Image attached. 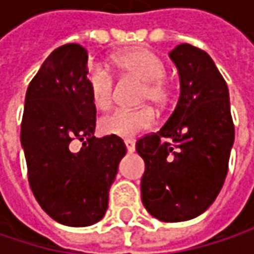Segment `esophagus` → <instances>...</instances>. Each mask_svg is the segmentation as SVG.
<instances>
[{"instance_id":"obj_1","label":"esophagus","mask_w":254,"mask_h":254,"mask_svg":"<svg viewBox=\"0 0 254 254\" xmlns=\"http://www.w3.org/2000/svg\"><path fill=\"white\" fill-rule=\"evenodd\" d=\"M125 145H127V153H132L135 150V141L133 139H125Z\"/></svg>"}]
</instances>
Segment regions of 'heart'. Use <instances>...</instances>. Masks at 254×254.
<instances>
[{
	"instance_id": "1",
	"label": "heart",
	"mask_w": 254,
	"mask_h": 254,
	"mask_svg": "<svg viewBox=\"0 0 254 254\" xmlns=\"http://www.w3.org/2000/svg\"><path fill=\"white\" fill-rule=\"evenodd\" d=\"M112 62L121 72L142 82L141 101H150L156 107H163L169 101L171 86L165 80L166 64L156 53L147 48H133L115 54ZM86 83L94 106L101 112L107 110L113 101V75L101 66H92L88 72ZM153 124L154 113L150 107L133 110L116 109L100 121V127L109 135L132 138L150 129Z\"/></svg>"
}]
</instances>
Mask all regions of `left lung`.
Segmentation results:
<instances>
[{
  "label": "left lung",
  "mask_w": 254,
  "mask_h": 254,
  "mask_svg": "<svg viewBox=\"0 0 254 254\" xmlns=\"http://www.w3.org/2000/svg\"><path fill=\"white\" fill-rule=\"evenodd\" d=\"M169 57L181 79L177 107L160 130L136 141V151L145 163L142 204L163 222H182L218 197L235 132L228 86L210 56L181 44Z\"/></svg>",
  "instance_id": "8db88e82"
}]
</instances>
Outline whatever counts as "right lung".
Instances as JSON below:
<instances>
[{
  "label": "right lung",
  "instance_id": "obj_1",
  "mask_svg": "<svg viewBox=\"0 0 254 254\" xmlns=\"http://www.w3.org/2000/svg\"><path fill=\"white\" fill-rule=\"evenodd\" d=\"M88 53L79 44L54 50L26 92L20 141L30 190L42 210L67 227L98 222L127 153L121 136L95 138ZM82 142L76 152L73 142Z\"/></svg>",
  "mask_w": 254,
  "mask_h": 254
}]
</instances>
